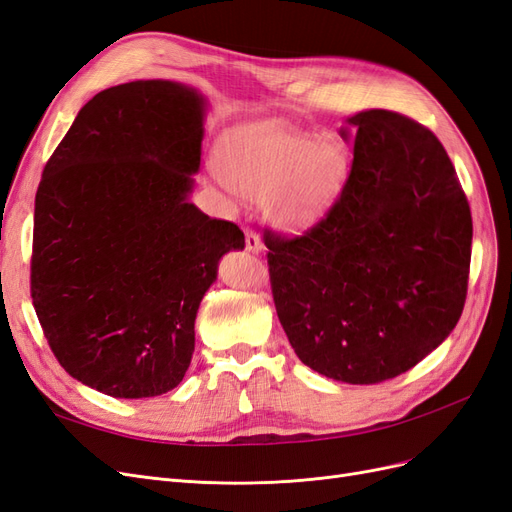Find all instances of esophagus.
Masks as SVG:
<instances>
[{
  "instance_id": "obj_1",
  "label": "esophagus",
  "mask_w": 512,
  "mask_h": 512,
  "mask_svg": "<svg viewBox=\"0 0 512 512\" xmlns=\"http://www.w3.org/2000/svg\"><path fill=\"white\" fill-rule=\"evenodd\" d=\"M245 250L252 252V254H260L262 250H265V245H262L260 237L250 228H245Z\"/></svg>"
}]
</instances>
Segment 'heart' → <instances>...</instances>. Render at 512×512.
Returning <instances> with one entry per match:
<instances>
[{"label":"heart","instance_id":"heart-1","mask_svg":"<svg viewBox=\"0 0 512 512\" xmlns=\"http://www.w3.org/2000/svg\"><path fill=\"white\" fill-rule=\"evenodd\" d=\"M218 170L232 190L262 200L277 228L305 232L337 203L350 158L335 138L262 126L224 141Z\"/></svg>","mask_w":512,"mask_h":512}]
</instances>
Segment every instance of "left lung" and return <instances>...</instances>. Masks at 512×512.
I'll return each mask as SVG.
<instances>
[{
    "mask_svg": "<svg viewBox=\"0 0 512 512\" xmlns=\"http://www.w3.org/2000/svg\"><path fill=\"white\" fill-rule=\"evenodd\" d=\"M337 203L303 237L265 235L288 342L318 374L376 384L412 369L463 312L472 215L442 143L416 121L363 111Z\"/></svg>",
    "mask_w": 512,
    "mask_h": 512,
    "instance_id": "8db88e82",
    "label": "left lung"
}]
</instances>
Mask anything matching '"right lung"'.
I'll return each instance as SVG.
<instances>
[{
	"label": "right lung",
	"mask_w": 512,
	"mask_h": 512,
	"mask_svg": "<svg viewBox=\"0 0 512 512\" xmlns=\"http://www.w3.org/2000/svg\"><path fill=\"white\" fill-rule=\"evenodd\" d=\"M207 98L177 81L104 89L76 115L36 192L32 299L72 378L104 395L173 391L200 301L237 224L190 203Z\"/></svg>",
	"instance_id": "add662e5"
}]
</instances>
